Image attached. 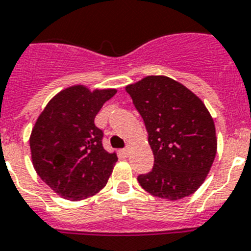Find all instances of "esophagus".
Instances as JSON below:
<instances>
[{
	"mask_svg": "<svg viewBox=\"0 0 251 251\" xmlns=\"http://www.w3.org/2000/svg\"><path fill=\"white\" fill-rule=\"evenodd\" d=\"M129 151H130L129 147H126V148L122 149L121 153H122V154H124V155H125V157H127V155H129Z\"/></svg>",
	"mask_w": 251,
	"mask_h": 251,
	"instance_id": "1",
	"label": "esophagus"
}]
</instances>
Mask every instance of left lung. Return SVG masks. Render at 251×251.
Wrapping results in <instances>:
<instances>
[{
	"mask_svg": "<svg viewBox=\"0 0 251 251\" xmlns=\"http://www.w3.org/2000/svg\"><path fill=\"white\" fill-rule=\"evenodd\" d=\"M144 120L154 166L139 184L154 197L178 201L201 187L217 153L214 121L198 96L176 80L151 75L125 88Z\"/></svg>",
	"mask_w": 251,
	"mask_h": 251,
	"instance_id": "8db88e82",
	"label": "left lung"
}]
</instances>
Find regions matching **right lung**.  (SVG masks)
Segmentation results:
<instances>
[{"label":"right lung","instance_id":"obj_1","mask_svg":"<svg viewBox=\"0 0 251 251\" xmlns=\"http://www.w3.org/2000/svg\"><path fill=\"white\" fill-rule=\"evenodd\" d=\"M116 92L69 86L48 102L35 121L29 139L33 166L64 199L93 197L112 174L117 154L103 148V131L94 119Z\"/></svg>","mask_w":251,"mask_h":251}]
</instances>
